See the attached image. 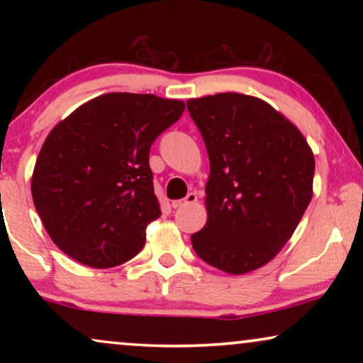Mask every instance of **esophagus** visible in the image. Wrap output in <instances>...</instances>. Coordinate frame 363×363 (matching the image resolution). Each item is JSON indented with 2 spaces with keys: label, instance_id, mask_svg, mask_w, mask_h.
Segmentation results:
<instances>
[{
  "label": "esophagus",
  "instance_id": "1",
  "mask_svg": "<svg viewBox=\"0 0 363 363\" xmlns=\"http://www.w3.org/2000/svg\"><path fill=\"white\" fill-rule=\"evenodd\" d=\"M196 200H198L196 193H188V195L183 198V200L173 201L172 206L173 208H182V206H186V205H193V203H196Z\"/></svg>",
  "mask_w": 363,
  "mask_h": 363
}]
</instances>
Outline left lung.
<instances>
[{"mask_svg": "<svg viewBox=\"0 0 363 363\" xmlns=\"http://www.w3.org/2000/svg\"><path fill=\"white\" fill-rule=\"evenodd\" d=\"M210 158L206 225L191 236L203 261L245 274L274 259L312 198L314 153L302 132L259 97L188 99Z\"/></svg>", "mask_w": 363, "mask_h": 363, "instance_id": "1", "label": "left lung"}]
</instances>
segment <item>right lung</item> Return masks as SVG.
Masks as SVG:
<instances>
[{
	"instance_id": "1",
	"label": "right lung",
	"mask_w": 363,
	"mask_h": 363,
	"mask_svg": "<svg viewBox=\"0 0 363 363\" xmlns=\"http://www.w3.org/2000/svg\"><path fill=\"white\" fill-rule=\"evenodd\" d=\"M183 111L178 99L111 92L82 104L49 132L31 195L59 250L96 269L140 252L147 226L162 215L150 147Z\"/></svg>"
}]
</instances>
